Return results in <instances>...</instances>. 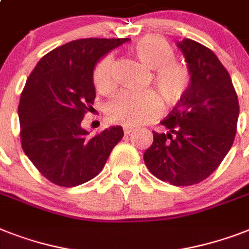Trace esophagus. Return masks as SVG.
<instances>
[{
    "mask_svg": "<svg viewBox=\"0 0 249 249\" xmlns=\"http://www.w3.org/2000/svg\"><path fill=\"white\" fill-rule=\"evenodd\" d=\"M131 131H134V129L130 128V126H124V133H125V134H130Z\"/></svg>",
    "mask_w": 249,
    "mask_h": 249,
    "instance_id": "34e87169",
    "label": "esophagus"
}]
</instances>
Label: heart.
<instances>
[{
  "label": "heart",
  "instance_id": "b5f03b06",
  "mask_svg": "<svg viewBox=\"0 0 249 249\" xmlns=\"http://www.w3.org/2000/svg\"><path fill=\"white\" fill-rule=\"evenodd\" d=\"M131 51L144 68L153 70V82L167 102H177L184 96L189 86L187 69L175 62V52L162 38L156 36L143 37L133 44ZM94 87L100 93L114 88L112 56H105L94 69ZM161 110V98L155 90L143 92L123 90L115 94L107 104L106 112L111 121L129 126H138L156 118Z\"/></svg>",
  "mask_w": 249,
  "mask_h": 249
}]
</instances>
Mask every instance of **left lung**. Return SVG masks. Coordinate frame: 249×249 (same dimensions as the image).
Segmentation results:
<instances>
[{
	"instance_id": "8db88e82",
	"label": "left lung",
	"mask_w": 249,
	"mask_h": 249,
	"mask_svg": "<svg viewBox=\"0 0 249 249\" xmlns=\"http://www.w3.org/2000/svg\"><path fill=\"white\" fill-rule=\"evenodd\" d=\"M177 46L191 82L178 106L161 121L169 131H153L143 159L156 178L187 187L210 177L229 152L239 104L229 72L211 50L188 38Z\"/></svg>"
}]
</instances>
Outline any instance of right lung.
Returning <instances> with one entry per match:
<instances>
[{
  "label": "right lung",
  "instance_id": "right-lung-1",
  "mask_svg": "<svg viewBox=\"0 0 249 249\" xmlns=\"http://www.w3.org/2000/svg\"><path fill=\"white\" fill-rule=\"evenodd\" d=\"M129 38H86L54 48L40 58L19 104L20 138L28 159L60 187H76L104 169L124 131L110 126L96 137L82 128L93 108L97 62Z\"/></svg>",
  "mask_w": 249,
  "mask_h": 249
}]
</instances>
